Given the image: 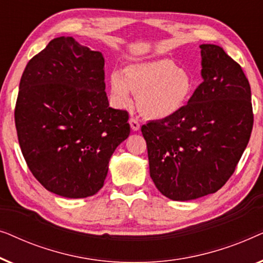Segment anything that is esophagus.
<instances>
[{"instance_id": "34e87169", "label": "esophagus", "mask_w": 263, "mask_h": 263, "mask_svg": "<svg viewBox=\"0 0 263 263\" xmlns=\"http://www.w3.org/2000/svg\"><path fill=\"white\" fill-rule=\"evenodd\" d=\"M129 124H130L132 130H134V132L140 130V123L138 120H135V118H130V120H129Z\"/></svg>"}]
</instances>
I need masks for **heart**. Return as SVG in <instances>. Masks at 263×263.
Returning <instances> with one entry per match:
<instances>
[{"label":"heart","instance_id":"heart-1","mask_svg":"<svg viewBox=\"0 0 263 263\" xmlns=\"http://www.w3.org/2000/svg\"><path fill=\"white\" fill-rule=\"evenodd\" d=\"M109 84L115 105H130L134 92L138 95L140 112L152 120H166L179 114L194 93V81L189 73L172 60L135 63L124 73L114 70Z\"/></svg>","mask_w":263,"mask_h":263}]
</instances>
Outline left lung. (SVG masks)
<instances>
[{
  "label": "left lung",
  "mask_w": 263,
  "mask_h": 263,
  "mask_svg": "<svg viewBox=\"0 0 263 263\" xmlns=\"http://www.w3.org/2000/svg\"><path fill=\"white\" fill-rule=\"evenodd\" d=\"M200 49L203 81L186 106L141 127L151 178L174 201L218 192L235 172L253 130L250 85L242 68L220 46Z\"/></svg>",
  "instance_id": "left-lung-1"
}]
</instances>
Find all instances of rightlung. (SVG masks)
Returning <instances> with one entry per match:
<instances>
[{"mask_svg": "<svg viewBox=\"0 0 263 263\" xmlns=\"http://www.w3.org/2000/svg\"><path fill=\"white\" fill-rule=\"evenodd\" d=\"M128 112L109 106L104 57L73 37L52 39L25 68L15 127L27 166L68 199L98 193L110 158L130 133Z\"/></svg>", "mask_w": 263, "mask_h": 263, "instance_id": "right-lung-1", "label": "right lung"}]
</instances>
